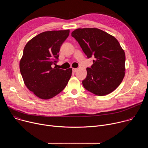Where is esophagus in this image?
<instances>
[{
  "instance_id": "1",
  "label": "esophagus",
  "mask_w": 148,
  "mask_h": 148,
  "mask_svg": "<svg viewBox=\"0 0 148 148\" xmlns=\"http://www.w3.org/2000/svg\"><path fill=\"white\" fill-rule=\"evenodd\" d=\"M77 70H78V69H76V68H73V71L74 73H75V72L77 71Z\"/></svg>"
}]
</instances>
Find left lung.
<instances>
[{
  "mask_svg": "<svg viewBox=\"0 0 148 148\" xmlns=\"http://www.w3.org/2000/svg\"><path fill=\"white\" fill-rule=\"evenodd\" d=\"M71 36L87 58H95L91 67L87 68V77L82 81L84 87L98 96L114 91L125 74V54L118 41L97 28L77 29Z\"/></svg>",
  "mask_w": 148,
  "mask_h": 148,
  "instance_id": "obj_1",
  "label": "left lung"
}]
</instances>
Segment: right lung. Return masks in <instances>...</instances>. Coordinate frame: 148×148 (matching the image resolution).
<instances>
[{"label": "right lung", "instance_id": "obj_1", "mask_svg": "<svg viewBox=\"0 0 148 148\" xmlns=\"http://www.w3.org/2000/svg\"><path fill=\"white\" fill-rule=\"evenodd\" d=\"M70 30L41 33L25 46L20 61V71L27 88L43 99H50L67 85L72 69L52 67L58 58L60 47L69 36Z\"/></svg>", "mask_w": 148, "mask_h": 148}]
</instances>
